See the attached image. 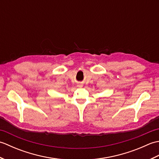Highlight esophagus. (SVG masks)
<instances>
[{"label":"esophagus","mask_w":159,"mask_h":159,"mask_svg":"<svg viewBox=\"0 0 159 159\" xmlns=\"http://www.w3.org/2000/svg\"><path fill=\"white\" fill-rule=\"evenodd\" d=\"M78 87H83V85H80V84H79V85H78Z\"/></svg>","instance_id":"34e87169"}]
</instances>
